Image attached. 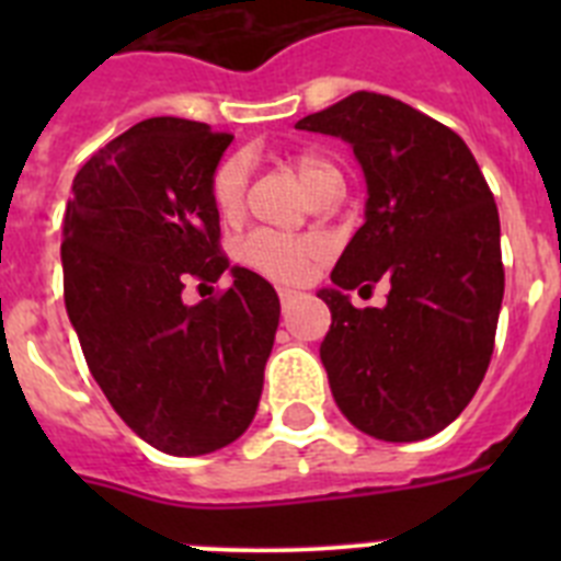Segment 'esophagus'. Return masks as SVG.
Returning a JSON list of instances; mask_svg holds the SVG:
<instances>
[{"instance_id": "1", "label": "esophagus", "mask_w": 561, "mask_h": 561, "mask_svg": "<svg viewBox=\"0 0 561 561\" xmlns=\"http://www.w3.org/2000/svg\"><path fill=\"white\" fill-rule=\"evenodd\" d=\"M277 297H280V306H284V309H286V306H289L291 300H295V297H297V291L295 289H277Z\"/></svg>"}]
</instances>
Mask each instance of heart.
Wrapping results in <instances>:
<instances>
[{"instance_id":"b5f03b06","label":"heart","mask_w":561,"mask_h":561,"mask_svg":"<svg viewBox=\"0 0 561 561\" xmlns=\"http://www.w3.org/2000/svg\"><path fill=\"white\" fill-rule=\"evenodd\" d=\"M291 165H295L297 176L309 193H314L323 182L340 176L336 168L314 151L297 153ZM210 196L221 219H236L241 213V199H244V165H241V160H225L216 168ZM323 241L311 236H280V232H252L238 250V257L250 270L261 272L272 280H286V284L309 277L314 266L323 261Z\"/></svg>"}]
</instances>
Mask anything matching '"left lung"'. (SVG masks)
<instances>
[{
	"label": "left lung",
	"mask_w": 561,
	"mask_h": 561,
	"mask_svg": "<svg viewBox=\"0 0 561 561\" xmlns=\"http://www.w3.org/2000/svg\"><path fill=\"white\" fill-rule=\"evenodd\" d=\"M295 128L354 146L368 182L365 225L323 289L320 345L342 415L379 440L408 444L453 424L492 362L503 304L500 216L483 173L453 128L376 92H354ZM391 284L381 310L344 291Z\"/></svg>",
	"instance_id": "1"
}]
</instances>
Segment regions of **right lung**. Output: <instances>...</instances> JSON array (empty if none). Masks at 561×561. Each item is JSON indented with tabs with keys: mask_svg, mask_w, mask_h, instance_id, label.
Segmentation results:
<instances>
[{
	"mask_svg": "<svg viewBox=\"0 0 561 561\" xmlns=\"http://www.w3.org/2000/svg\"><path fill=\"white\" fill-rule=\"evenodd\" d=\"M230 142L182 117L137 123L89 157L64 213V304L89 370L134 433L180 458L250 427L280 317L244 266L230 290L181 300L230 268L210 196Z\"/></svg>",
	"mask_w": 561,
	"mask_h": 561,
	"instance_id": "obj_1",
	"label": "right lung"
}]
</instances>
